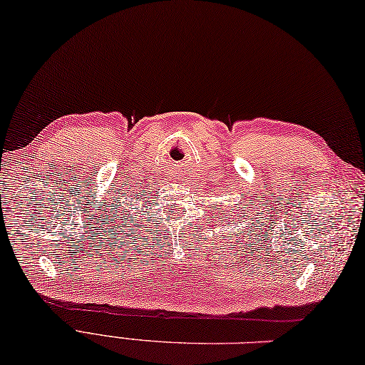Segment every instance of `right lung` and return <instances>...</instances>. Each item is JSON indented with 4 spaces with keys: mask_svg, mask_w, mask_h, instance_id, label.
<instances>
[{
    "mask_svg": "<svg viewBox=\"0 0 365 365\" xmlns=\"http://www.w3.org/2000/svg\"><path fill=\"white\" fill-rule=\"evenodd\" d=\"M105 219H106L109 229H114V230H125L127 229V225L123 222H125L128 217H127V212H125V210H123V205L120 202L114 205L113 212L109 211V215Z\"/></svg>",
    "mask_w": 365,
    "mask_h": 365,
    "instance_id": "obj_1",
    "label": "right lung"
}]
</instances>
